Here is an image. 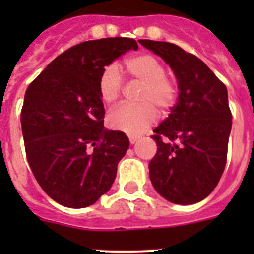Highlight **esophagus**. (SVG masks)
Returning a JSON list of instances; mask_svg holds the SVG:
<instances>
[{"instance_id": "34e87169", "label": "esophagus", "mask_w": 254, "mask_h": 254, "mask_svg": "<svg viewBox=\"0 0 254 254\" xmlns=\"http://www.w3.org/2000/svg\"><path fill=\"white\" fill-rule=\"evenodd\" d=\"M138 136H129V142L132 143V145H133V143H136L137 142V140H138Z\"/></svg>"}]
</instances>
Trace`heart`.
Masks as SVG:
<instances>
[{
  "label": "heart",
  "instance_id": "heart-1",
  "mask_svg": "<svg viewBox=\"0 0 254 254\" xmlns=\"http://www.w3.org/2000/svg\"><path fill=\"white\" fill-rule=\"evenodd\" d=\"M126 69L133 80L142 82L138 102L141 104H121L109 113L108 122L112 128L138 134L146 131L158 120V111L167 112L176 104L178 98V84L173 77L165 75L167 69L156 57L141 53L125 62ZM123 89V77L116 64L105 66L98 80V91L102 100L113 104L120 98Z\"/></svg>",
  "mask_w": 254,
  "mask_h": 254
}]
</instances>
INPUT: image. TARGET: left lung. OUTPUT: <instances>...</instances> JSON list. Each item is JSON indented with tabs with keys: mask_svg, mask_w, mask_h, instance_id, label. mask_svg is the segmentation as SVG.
I'll list each match as a JSON object with an SVG mask.
<instances>
[{
	"mask_svg": "<svg viewBox=\"0 0 254 254\" xmlns=\"http://www.w3.org/2000/svg\"><path fill=\"white\" fill-rule=\"evenodd\" d=\"M176 73L178 102L154 129L156 154L150 179L160 196L178 205L199 202L214 190L225 169L232 112L228 90L202 61L168 42L141 39Z\"/></svg>",
	"mask_w": 254,
	"mask_h": 254,
	"instance_id": "1",
	"label": "left lung"
}]
</instances>
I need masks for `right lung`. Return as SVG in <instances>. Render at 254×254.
<instances>
[{
  "instance_id": "add662e5",
  "label": "right lung",
  "mask_w": 254,
  "mask_h": 254,
  "mask_svg": "<svg viewBox=\"0 0 254 254\" xmlns=\"http://www.w3.org/2000/svg\"><path fill=\"white\" fill-rule=\"evenodd\" d=\"M137 48L131 38L82 42L52 61L26 89V159L42 190L60 205L87 207L113 185L129 141L104 127L98 80L105 66Z\"/></svg>"
}]
</instances>
